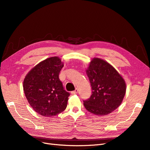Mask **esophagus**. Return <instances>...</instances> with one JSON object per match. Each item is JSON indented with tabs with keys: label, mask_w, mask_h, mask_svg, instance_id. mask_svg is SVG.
Returning a JSON list of instances; mask_svg holds the SVG:
<instances>
[{
	"label": "esophagus",
	"mask_w": 150,
	"mask_h": 150,
	"mask_svg": "<svg viewBox=\"0 0 150 150\" xmlns=\"http://www.w3.org/2000/svg\"><path fill=\"white\" fill-rule=\"evenodd\" d=\"M78 93V89H76L74 91H73L71 92V94H76Z\"/></svg>",
	"instance_id": "1"
}]
</instances>
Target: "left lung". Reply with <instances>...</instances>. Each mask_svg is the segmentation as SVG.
Listing matches in <instances>:
<instances>
[{
  "mask_svg": "<svg viewBox=\"0 0 150 150\" xmlns=\"http://www.w3.org/2000/svg\"><path fill=\"white\" fill-rule=\"evenodd\" d=\"M92 94L83 101L85 108L93 114L104 116L120 106L126 93L124 79L115 67L104 60L93 58L86 69Z\"/></svg>",
  "mask_w": 150,
  "mask_h": 150,
  "instance_id": "left-lung-1",
  "label": "left lung"
}]
</instances>
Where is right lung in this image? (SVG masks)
Masks as SVG:
<instances>
[{
  "label": "right lung",
  "mask_w": 150,
  "mask_h": 150,
  "mask_svg": "<svg viewBox=\"0 0 150 150\" xmlns=\"http://www.w3.org/2000/svg\"><path fill=\"white\" fill-rule=\"evenodd\" d=\"M64 64L58 57L46 59L34 67L25 77V96L33 110L46 117L56 116L67 107L69 93L59 78Z\"/></svg>",
  "instance_id": "obj_1"
}]
</instances>
